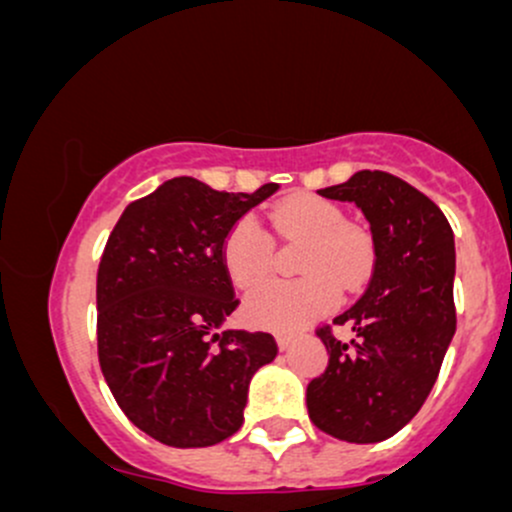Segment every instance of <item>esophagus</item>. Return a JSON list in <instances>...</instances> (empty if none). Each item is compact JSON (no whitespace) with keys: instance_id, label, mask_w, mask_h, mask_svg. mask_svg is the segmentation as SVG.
I'll list each match as a JSON object with an SVG mask.
<instances>
[{"instance_id":"esophagus-1","label":"esophagus","mask_w":512,"mask_h":512,"mask_svg":"<svg viewBox=\"0 0 512 512\" xmlns=\"http://www.w3.org/2000/svg\"><path fill=\"white\" fill-rule=\"evenodd\" d=\"M276 346H279V351H289L293 346V337H286V334H276Z\"/></svg>"}]
</instances>
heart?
Here are the masks:
<instances>
[{
	"instance_id": "b5f03b06",
	"label": "heart",
	"mask_w": 512,
	"mask_h": 512,
	"mask_svg": "<svg viewBox=\"0 0 512 512\" xmlns=\"http://www.w3.org/2000/svg\"><path fill=\"white\" fill-rule=\"evenodd\" d=\"M274 228L281 238L305 240L298 281H269L274 243L255 216H243L221 243V262L238 289H255L245 298L243 317L257 330L296 334L332 313L339 286L354 291L373 269V240L363 228L344 223V211L315 195H296L276 204Z\"/></svg>"
}]
</instances>
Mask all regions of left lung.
I'll return each instance as SVG.
<instances>
[{
	"instance_id": "obj_1",
	"label": "left lung",
	"mask_w": 512,
	"mask_h": 512,
	"mask_svg": "<svg viewBox=\"0 0 512 512\" xmlns=\"http://www.w3.org/2000/svg\"><path fill=\"white\" fill-rule=\"evenodd\" d=\"M317 195L363 211L375 264L366 293L334 317L354 339L317 332L330 363L305 390L308 416L346 443H380L426 402L455 334V236L431 199L383 170H358Z\"/></svg>"
}]
</instances>
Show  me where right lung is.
I'll list each match as a JSON object with an SVG mask.
<instances>
[{
	"label": "right lung",
	"instance_id": "1",
	"mask_svg": "<svg viewBox=\"0 0 512 512\" xmlns=\"http://www.w3.org/2000/svg\"><path fill=\"white\" fill-rule=\"evenodd\" d=\"M279 190L219 192L173 178L122 211L96 281L98 361L139 431L170 448H209L243 426L252 375L272 334L223 330L236 310L221 243Z\"/></svg>",
	"mask_w": 512,
	"mask_h": 512
}]
</instances>
